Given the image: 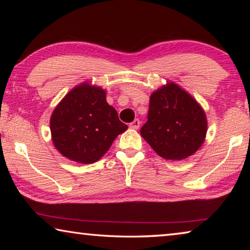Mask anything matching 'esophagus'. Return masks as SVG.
<instances>
[{"label":"esophagus","mask_w":250,"mask_h":250,"mask_svg":"<svg viewBox=\"0 0 250 250\" xmlns=\"http://www.w3.org/2000/svg\"><path fill=\"white\" fill-rule=\"evenodd\" d=\"M129 126H130L131 129H134V130L139 129V126H140V120H139V119H135L134 121L131 122Z\"/></svg>","instance_id":"34e87169"}]
</instances>
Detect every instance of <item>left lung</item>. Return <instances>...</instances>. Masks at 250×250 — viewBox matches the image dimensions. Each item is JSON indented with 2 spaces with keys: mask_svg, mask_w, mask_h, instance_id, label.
Returning a JSON list of instances; mask_svg holds the SVG:
<instances>
[{
  "mask_svg": "<svg viewBox=\"0 0 250 250\" xmlns=\"http://www.w3.org/2000/svg\"><path fill=\"white\" fill-rule=\"evenodd\" d=\"M207 120L193 97L174 83L152 92L147 121L140 133L166 160H183L204 143Z\"/></svg>",
  "mask_w": 250,
  "mask_h": 250,
  "instance_id": "obj_1",
  "label": "left lung"
}]
</instances>
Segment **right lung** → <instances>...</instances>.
<instances>
[{"label":"right lung","mask_w":250,"mask_h":250,"mask_svg":"<svg viewBox=\"0 0 250 250\" xmlns=\"http://www.w3.org/2000/svg\"><path fill=\"white\" fill-rule=\"evenodd\" d=\"M128 129L108 104L103 88L83 83L67 94L50 117V133L56 149L75 162L91 164Z\"/></svg>","instance_id":"obj_1"}]
</instances>
